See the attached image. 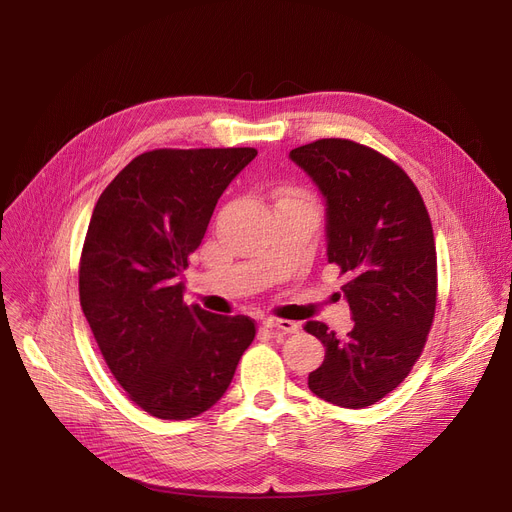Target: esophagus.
<instances>
[{"instance_id": "34e87169", "label": "esophagus", "mask_w": 512, "mask_h": 512, "mask_svg": "<svg viewBox=\"0 0 512 512\" xmlns=\"http://www.w3.org/2000/svg\"><path fill=\"white\" fill-rule=\"evenodd\" d=\"M263 326L274 330V332H280V334H297L299 332V324H294V321H290V319L267 317V319H263Z\"/></svg>"}]
</instances>
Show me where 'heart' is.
Wrapping results in <instances>:
<instances>
[{
  "instance_id": "obj_1",
  "label": "heart",
  "mask_w": 512,
  "mask_h": 512,
  "mask_svg": "<svg viewBox=\"0 0 512 512\" xmlns=\"http://www.w3.org/2000/svg\"><path fill=\"white\" fill-rule=\"evenodd\" d=\"M282 199H303V201H307V195L303 191H299V188H286V191H282Z\"/></svg>"
}]
</instances>
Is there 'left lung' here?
Returning <instances> with one entry per match:
<instances>
[{
    "label": "left lung",
    "instance_id": "1",
    "mask_svg": "<svg viewBox=\"0 0 512 512\" xmlns=\"http://www.w3.org/2000/svg\"><path fill=\"white\" fill-rule=\"evenodd\" d=\"M328 201V261L338 265L355 326L338 338L324 321L305 332L326 346L309 390L365 409L405 382L432 330L438 257L432 220L413 180L380 151L319 139L290 151Z\"/></svg>",
    "mask_w": 512,
    "mask_h": 512
}]
</instances>
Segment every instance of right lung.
Segmentation results:
<instances>
[{
  "label": "right lung",
  "instance_id": "obj_1",
  "mask_svg": "<svg viewBox=\"0 0 512 512\" xmlns=\"http://www.w3.org/2000/svg\"><path fill=\"white\" fill-rule=\"evenodd\" d=\"M253 147L153 149L105 186L78 265L80 307L116 382L157 419H191L228 390L257 328L182 299V270Z\"/></svg>",
  "mask_w": 512,
  "mask_h": 512
}]
</instances>
